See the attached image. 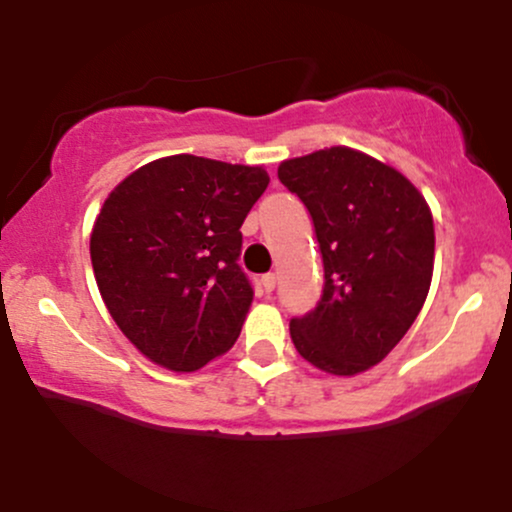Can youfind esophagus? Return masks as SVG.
Returning a JSON list of instances; mask_svg holds the SVG:
<instances>
[{
  "label": "esophagus",
  "instance_id": "obj_1",
  "mask_svg": "<svg viewBox=\"0 0 512 512\" xmlns=\"http://www.w3.org/2000/svg\"><path fill=\"white\" fill-rule=\"evenodd\" d=\"M274 286H276V276L274 274H264L262 276V289L267 293H272Z\"/></svg>",
  "mask_w": 512,
  "mask_h": 512
}]
</instances>
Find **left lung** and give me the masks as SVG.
I'll list each match as a JSON object with an SVG mask.
<instances>
[{
  "label": "left lung",
  "instance_id": "8db88e82",
  "mask_svg": "<svg viewBox=\"0 0 512 512\" xmlns=\"http://www.w3.org/2000/svg\"><path fill=\"white\" fill-rule=\"evenodd\" d=\"M281 185L308 209L325 289L291 320L298 354L332 375L380 363L424 308L433 276V216L395 168L332 146L279 166Z\"/></svg>",
  "mask_w": 512,
  "mask_h": 512
}]
</instances>
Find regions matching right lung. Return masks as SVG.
I'll list each match as a JSON object with an SVG mask.
<instances>
[{"label":"right lung","instance_id":"add662e5","mask_svg":"<svg viewBox=\"0 0 512 512\" xmlns=\"http://www.w3.org/2000/svg\"><path fill=\"white\" fill-rule=\"evenodd\" d=\"M267 185L260 166L180 154L134 170L105 199L91 233L98 291L158 366L192 373L238 339L255 296L238 264L240 226Z\"/></svg>","mask_w":512,"mask_h":512}]
</instances>
